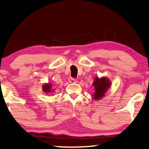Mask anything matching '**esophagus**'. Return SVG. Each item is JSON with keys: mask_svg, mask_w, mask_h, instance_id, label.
<instances>
[{"mask_svg": "<svg viewBox=\"0 0 149 149\" xmlns=\"http://www.w3.org/2000/svg\"><path fill=\"white\" fill-rule=\"evenodd\" d=\"M69 83H76L77 82H78V80L74 79V78H69Z\"/></svg>", "mask_w": 149, "mask_h": 149, "instance_id": "34e87169", "label": "esophagus"}]
</instances>
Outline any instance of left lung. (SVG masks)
<instances>
[{
    "label": "left lung",
    "mask_w": 149,
    "mask_h": 149,
    "mask_svg": "<svg viewBox=\"0 0 149 149\" xmlns=\"http://www.w3.org/2000/svg\"><path fill=\"white\" fill-rule=\"evenodd\" d=\"M92 85L95 87V93L92 96L94 100L97 101L105 96V94L111 86V83L107 77H96L94 79Z\"/></svg>",
    "instance_id": "8db88e82"
}]
</instances>
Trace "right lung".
<instances>
[{
	"mask_svg": "<svg viewBox=\"0 0 149 149\" xmlns=\"http://www.w3.org/2000/svg\"><path fill=\"white\" fill-rule=\"evenodd\" d=\"M42 89V91L45 92V94L52 93V92L54 91V88H53V85L50 83L43 84Z\"/></svg>",
	"mask_w": 149,
	"mask_h": 149,
	"instance_id": "add662e5",
	"label": "right lung"
}]
</instances>
